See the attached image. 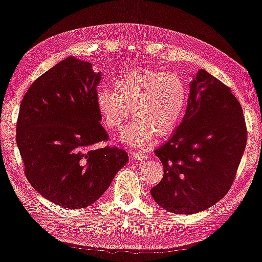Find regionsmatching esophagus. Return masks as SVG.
<instances>
[{"label":"esophagus","mask_w":262,"mask_h":262,"mask_svg":"<svg viewBox=\"0 0 262 262\" xmlns=\"http://www.w3.org/2000/svg\"><path fill=\"white\" fill-rule=\"evenodd\" d=\"M132 155L136 161H146L148 158V155L143 153V151H132Z\"/></svg>","instance_id":"esophagus-1"}]
</instances>
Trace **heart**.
<instances>
[{
	"label": "heart",
	"mask_w": 262,
	"mask_h": 262,
	"mask_svg": "<svg viewBox=\"0 0 262 262\" xmlns=\"http://www.w3.org/2000/svg\"><path fill=\"white\" fill-rule=\"evenodd\" d=\"M187 101L188 88L179 74L148 67L121 75L114 91L102 87L96 92V106L108 129H120L132 108L135 118L119 139L134 147L149 143L156 134H171L181 123Z\"/></svg>",
	"instance_id": "1"
}]
</instances>
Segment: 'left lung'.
Here are the masks:
<instances>
[{
  "label": "left lung",
  "instance_id": "1",
  "mask_svg": "<svg viewBox=\"0 0 262 262\" xmlns=\"http://www.w3.org/2000/svg\"><path fill=\"white\" fill-rule=\"evenodd\" d=\"M189 92L182 122L155 150L163 178L150 189L156 204L175 214L199 213L220 201L247 142L243 108L227 85L200 69Z\"/></svg>",
  "mask_w": 262,
  "mask_h": 262
}]
</instances>
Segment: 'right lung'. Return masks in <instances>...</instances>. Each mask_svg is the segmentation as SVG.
I'll return each mask as SVG.
<instances>
[{
    "label": "right lung",
    "mask_w": 262,
    "mask_h": 262,
    "mask_svg": "<svg viewBox=\"0 0 262 262\" xmlns=\"http://www.w3.org/2000/svg\"><path fill=\"white\" fill-rule=\"evenodd\" d=\"M100 81L91 62L69 56L35 80L19 106L16 143L26 177L63 208L94 204L128 162L123 149L94 148L108 139L96 106Z\"/></svg>",
    "instance_id": "1"
}]
</instances>
